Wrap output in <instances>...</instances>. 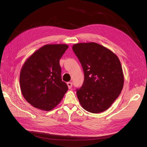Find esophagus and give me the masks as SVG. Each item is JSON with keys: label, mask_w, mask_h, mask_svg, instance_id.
Returning <instances> with one entry per match:
<instances>
[{"label": "esophagus", "mask_w": 147, "mask_h": 147, "mask_svg": "<svg viewBox=\"0 0 147 147\" xmlns=\"http://www.w3.org/2000/svg\"><path fill=\"white\" fill-rule=\"evenodd\" d=\"M67 86H68V88L69 89H70L72 86V82H68L67 83Z\"/></svg>", "instance_id": "1"}]
</instances>
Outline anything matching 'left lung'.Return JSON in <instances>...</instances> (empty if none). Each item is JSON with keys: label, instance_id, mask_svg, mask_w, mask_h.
Segmentation results:
<instances>
[{"label": "left lung", "instance_id": "obj_1", "mask_svg": "<svg viewBox=\"0 0 147 147\" xmlns=\"http://www.w3.org/2000/svg\"><path fill=\"white\" fill-rule=\"evenodd\" d=\"M72 50L84 72L82 86L77 95L82 107L98 113L107 110L121 93L124 76L117 56L94 42L75 44Z\"/></svg>", "mask_w": 147, "mask_h": 147}]
</instances>
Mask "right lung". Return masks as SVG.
Listing matches in <instances>:
<instances>
[{
  "label": "right lung",
  "mask_w": 147,
  "mask_h": 147,
  "mask_svg": "<svg viewBox=\"0 0 147 147\" xmlns=\"http://www.w3.org/2000/svg\"><path fill=\"white\" fill-rule=\"evenodd\" d=\"M69 46L50 44L39 48L26 61L20 76L24 99L34 107L50 111L59 104L68 90L62 81L59 59Z\"/></svg>",
  "instance_id": "add662e5"
}]
</instances>
